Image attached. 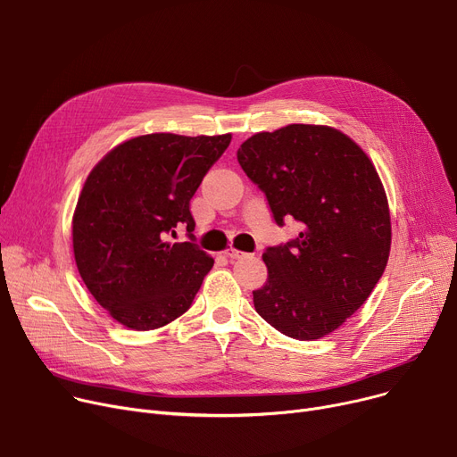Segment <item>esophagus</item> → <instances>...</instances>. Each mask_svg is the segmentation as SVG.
I'll return each instance as SVG.
<instances>
[{
	"instance_id": "esophagus-1",
	"label": "esophagus",
	"mask_w": 457,
	"mask_h": 457,
	"mask_svg": "<svg viewBox=\"0 0 457 457\" xmlns=\"http://www.w3.org/2000/svg\"><path fill=\"white\" fill-rule=\"evenodd\" d=\"M224 255L229 257V259H238V257H243V255H246V253H245V252H238V250H235V248H228V250L224 252Z\"/></svg>"
}]
</instances>
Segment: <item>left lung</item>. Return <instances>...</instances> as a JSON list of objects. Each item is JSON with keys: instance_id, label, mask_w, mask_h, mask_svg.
I'll return each mask as SVG.
<instances>
[{"instance_id": "obj_1", "label": "left lung", "mask_w": 457, "mask_h": 457, "mask_svg": "<svg viewBox=\"0 0 457 457\" xmlns=\"http://www.w3.org/2000/svg\"><path fill=\"white\" fill-rule=\"evenodd\" d=\"M278 226L300 222L293 241L269 246L257 313L287 337L315 341L337 329L374 291L391 252L387 196L357 144L328 126L257 133L237 152Z\"/></svg>"}]
</instances>
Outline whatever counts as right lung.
<instances>
[{"label": "right lung", "instance_id": "obj_1", "mask_svg": "<svg viewBox=\"0 0 457 457\" xmlns=\"http://www.w3.org/2000/svg\"><path fill=\"white\" fill-rule=\"evenodd\" d=\"M231 135L152 133L92 168L71 224L78 270L109 315L137 331L181 317L214 259L195 245L190 200ZM185 227L189 241L178 244Z\"/></svg>", "mask_w": 457, "mask_h": 457}]
</instances>
